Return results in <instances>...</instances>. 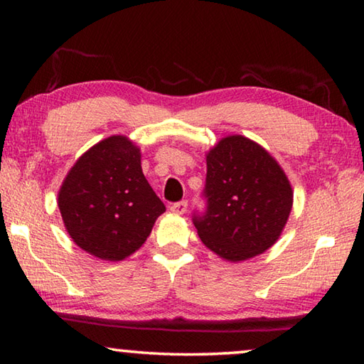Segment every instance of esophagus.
I'll list each match as a JSON object with an SVG mask.
<instances>
[{"label":"esophagus","mask_w":364,"mask_h":364,"mask_svg":"<svg viewBox=\"0 0 364 364\" xmlns=\"http://www.w3.org/2000/svg\"><path fill=\"white\" fill-rule=\"evenodd\" d=\"M170 210L173 213L178 215H183L184 212L188 210V200H180V202H175V204L170 205Z\"/></svg>","instance_id":"obj_1"}]
</instances>
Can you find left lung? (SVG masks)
Listing matches in <instances>:
<instances>
[{
  "label": "left lung",
  "instance_id": "left-lung-1",
  "mask_svg": "<svg viewBox=\"0 0 364 364\" xmlns=\"http://www.w3.org/2000/svg\"><path fill=\"white\" fill-rule=\"evenodd\" d=\"M205 210L194 212L200 241L241 262L278 241L292 208V188L269 154L244 136H228L207 154Z\"/></svg>",
  "mask_w": 364,
  "mask_h": 364
}]
</instances>
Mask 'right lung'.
Listing matches in <instances>:
<instances>
[{"label": "right lung", "instance_id": "obj_1", "mask_svg": "<svg viewBox=\"0 0 364 364\" xmlns=\"http://www.w3.org/2000/svg\"><path fill=\"white\" fill-rule=\"evenodd\" d=\"M58 204L73 242L110 262L136 252L165 212L141 170L139 149L125 136L86 151L65 176Z\"/></svg>", "mask_w": 364, "mask_h": 364}]
</instances>
